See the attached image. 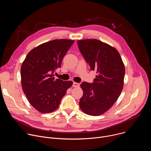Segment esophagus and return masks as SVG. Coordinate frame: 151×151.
Instances as JSON below:
<instances>
[{
	"label": "esophagus",
	"instance_id": "34e87169",
	"mask_svg": "<svg viewBox=\"0 0 151 151\" xmlns=\"http://www.w3.org/2000/svg\"><path fill=\"white\" fill-rule=\"evenodd\" d=\"M73 87H79V83H76V82H73Z\"/></svg>",
	"mask_w": 151,
	"mask_h": 151
}]
</instances>
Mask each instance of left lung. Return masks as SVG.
Returning a JSON list of instances; mask_svg holds the SVG:
<instances>
[{
  "label": "left lung",
  "mask_w": 151,
  "mask_h": 151,
  "mask_svg": "<svg viewBox=\"0 0 151 151\" xmlns=\"http://www.w3.org/2000/svg\"><path fill=\"white\" fill-rule=\"evenodd\" d=\"M79 51L90 70H96L93 83L83 82L79 107L87 115L99 116L108 111L119 97L124 86L125 67L118 51L97 39L78 40Z\"/></svg>",
  "instance_id": "obj_1"
}]
</instances>
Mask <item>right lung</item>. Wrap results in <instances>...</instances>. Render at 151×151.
Masks as SVG:
<instances>
[{"label":"right lung","instance_id":"right-lung-1","mask_svg":"<svg viewBox=\"0 0 151 151\" xmlns=\"http://www.w3.org/2000/svg\"><path fill=\"white\" fill-rule=\"evenodd\" d=\"M74 40L55 39L32 50L21 68V85L30 104L45 114L56 110L72 81L55 79L54 72L60 68L62 60Z\"/></svg>","mask_w":151,"mask_h":151}]
</instances>
